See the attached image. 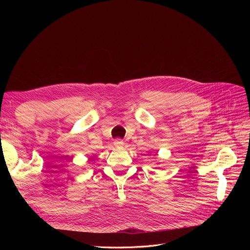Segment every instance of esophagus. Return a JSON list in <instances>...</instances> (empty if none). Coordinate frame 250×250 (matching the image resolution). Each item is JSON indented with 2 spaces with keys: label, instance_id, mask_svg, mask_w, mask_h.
<instances>
[{
  "label": "esophagus",
  "instance_id": "esophagus-1",
  "mask_svg": "<svg viewBox=\"0 0 250 250\" xmlns=\"http://www.w3.org/2000/svg\"><path fill=\"white\" fill-rule=\"evenodd\" d=\"M124 142L121 140V139H117V140H115V142H113V145H115L117 148H121V147H123L124 146Z\"/></svg>",
  "mask_w": 250,
  "mask_h": 250
}]
</instances>
